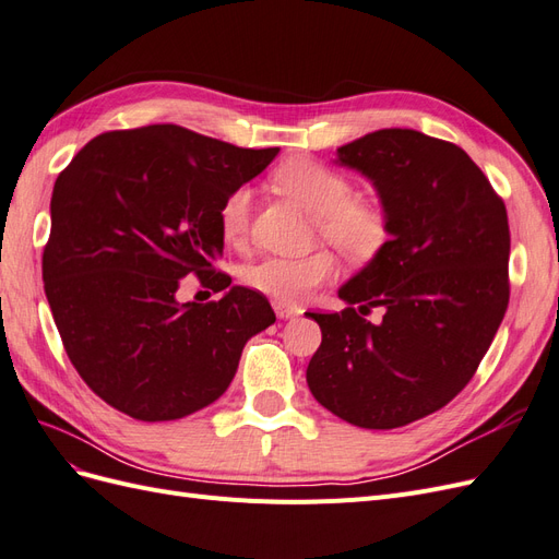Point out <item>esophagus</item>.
Returning <instances> with one entry per match:
<instances>
[{
  "label": "esophagus",
  "mask_w": 559,
  "mask_h": 559,
  "mask_svg": "<svg viewBox=\"0 0 559 559\" xmlns=\"http://www.w3.org/2000/svg\"><path fill=\"white\" fill-rule=\"evenodd\" d=\"M273 308H275V314L280 317V319H292V317H298L300 314V310L298 308H292V306H286V302H273Z\"/></svg>",
  "instance_id": "obj_1"
}]
</instances>
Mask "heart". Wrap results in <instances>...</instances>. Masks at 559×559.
Listing matches in <instances>:
<instances>
[{
	"label": "heart",
	"instance_id": "b5f03b06",
	"mask_svg": "<svg viewBox=\"0 0 559 559\" xmlns=\"http://www.w3.org/2000/svg\"><path fill=\"white\" fill-rule=\"evenodd\" d=\"M273 183L314 214L321 238L349 261L366 263L384 249L389 240L386 214L376 202L349 198L352 183L329 165L302 156L289 158L273 173ZM249 214L251 189L238 186L218 210V224L228 242H242L249 230ZM333 273L335 261L329 251H312L298 259L267 257L245 270V284L277 302H298Z\"/></svg>",
	"mask_w": 559,
	"mask_h": 559
}]
</instances>
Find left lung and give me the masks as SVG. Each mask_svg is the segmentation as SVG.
I'll use <instances>...</instances> for the list:
<instances>
[{"instance_id":"left-lung-1","label":"left lung","mask_w":559,"mask_h":559,"mask_svg":"<svg viewBox=\"0 0 559 559\" xmlns=\"http://www.w3.org/2000/svg\"><path fill=\"white\" fill-rule=\"evenodd\" d=\"M335 163L373 183L389 240L337 289L343 312H308L321 345L306 378L349 425L396 429L450 403L492 345L509 308V216L466 151L425 132H368Z\"/></svg>"}]
</instances>
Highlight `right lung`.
Returning a JSON list of instances; mask_svg holds the SVG:
<instances>
[{
	"instance_id": "1",
	"label": "right lung",
	"mask_w": 559,
	"mask_h": 559,
	"mask_svg": "<svg viewBox=\"0 0 559 559\" xmlns=\"http://www.w3.org/2000/svg\"><path fill=\"white\" fill-rule=\"evenodd\" d=\"M277 154L165 123L97 134L56 179L44 289L67 357L111 408L142 421L205 408L275 324L265 296L214 263L222 202ZM191 272L225 296L179 304Z\"/></svg>"
}]
</instances>
